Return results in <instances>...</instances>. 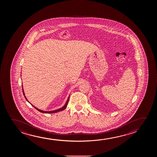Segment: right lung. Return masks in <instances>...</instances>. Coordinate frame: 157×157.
I'll list each match as a JSON object with an SVG mask.
<instances>
[{
    "instance_id": "right-lung-1",
    "label": "right lung",
    "mask_w": 157,
    "mask_h": 157,
    "mask_svg": "<svg viewBox=\"0 0 157 157\" xmlns=\"http://www.w3.org/2000/svg\"><path fill=\"white\" fill-rule=\"evenodd\" d=\"M23 92L24 96H25V95H24V91H23ZM25 99L27 100V99H26V98L25 97ZM68 100H69V97H68V99H67V101H66V104H65V105H64L63 107H61V108L59 109H56V110H55V111H41V110H40V109H38L37 108H36V107H34V106H33V105H32V106H33V107H34V108L36 109H37L38 111H39V112H41V113H56V112H58L61 111H63L64 109H66V106H67V104H68ZM27 101H28V100H27Z\"/></svg>"
}]
</instances>
